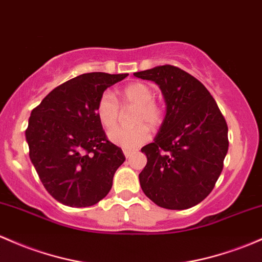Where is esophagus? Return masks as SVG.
<instances>
[{"instance_id": "esophagus-1", "label": "esophagus", "mask_w": 262, "mask_h": 262, "mask_svg": "<svg viewBox=\"0 0 262 262\" xmlns=\"http://www.w3.org/2000/svg\"><path fill=\"white\" fill-rule=\"evenodd\" d=\"M123 153H124V155H125L126 158H130L132 155H133L134 151L133 150H129V149H124V150H123Z\"/></svg>"}]
</instances>
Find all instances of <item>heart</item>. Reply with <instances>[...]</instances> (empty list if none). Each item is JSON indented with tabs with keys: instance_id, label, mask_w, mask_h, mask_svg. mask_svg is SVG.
<instances>
[{
	"instance_id": "heart-1",
	"label": "heart",
	"mask_w": 262,
	"mask_h": 262,
	"mask_svg": "<svg viewBox=\"0 0 262 262\" xmlns=\"http://www.w3.org/2000/svg\"><path fill=\"white\" fill-rule=\"evenodd\" d=\"M154 98V89L143 82H134L125 85L119 92V103L107 92L99 97L96 104V114L99 123L105 129H111L116 124L120 113L119 104L122 106L136 107L134 112V122L137 125L133 128L117 127L109 130L108 138L112 143L124 149H134L144 144L150 136L146 124L157 129L163 124L165 117L163 105Z\"/></svg>"
}]
</instances>
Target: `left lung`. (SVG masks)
I'll return each instance as SVG.
<instances>
[{"label": "left lung", "mask_w": 262, "mask_h": 262, "mask_svg": "<svg viewBox=\"0 0 262 262\" xmlns=\"http://www.w3.org/2000/svg\"><path fill=\"white\" fill-rule=\"evenodd\" d=\"M134 76L162 89L166 114L154 142L143 146V191L170 210L196 205L210 194L228 153V124L205 85L188 72L165 64Z\"/></svg>", "instance_id": "left-lung-1"}]
</instances>
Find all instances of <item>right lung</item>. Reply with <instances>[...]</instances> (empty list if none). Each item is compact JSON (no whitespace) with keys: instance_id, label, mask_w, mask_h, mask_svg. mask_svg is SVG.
<instances>
[{"instance_id":"right-lung-1","label":"right lung","mask_w":262,"mask_h":262,"mask_svg":"<svg viewBox=\"0 0 262 262\" xmlns=\"http://www.w3.org/2000/svg\"><path fill=\"white\" fill-rule=\"evenodd\" d=\"M128 74H80L50 92L31 113L26 139L31 162L52 196L68 206H92L108 194L125 160L107 138L97 100Z\"/></svg>"}]
</instances>
